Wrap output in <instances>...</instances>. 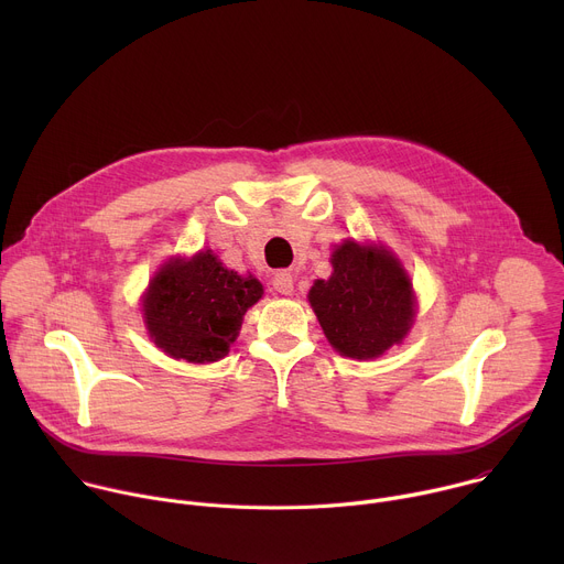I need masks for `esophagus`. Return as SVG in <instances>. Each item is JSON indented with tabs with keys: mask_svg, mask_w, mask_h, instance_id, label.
Returning <instances> with one entry per match:
<instances>
[{
	"mask_svg": "<svg viewBox=\"0 0 564 564\" xmlns=\"http://www.w3.org/2000/svg\"><path fill=\"white\" fill-rule=\"evenodd\" d=\"M274 290L281 292V294H292L294 292V279L290 272H279L274 274V281H272Z\"/></svg>",
	"mask_w": 564,
	"mask_h": 564,
	"instance_id": "1",
	"label": "esophagus"
}]
</instances>
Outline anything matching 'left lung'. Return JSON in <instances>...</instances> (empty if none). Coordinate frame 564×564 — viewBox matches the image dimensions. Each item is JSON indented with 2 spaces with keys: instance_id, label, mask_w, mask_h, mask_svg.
Segmentation results:
<instances>
[{
  "instance_id": "obj_1",
  "label": "left lung",
  "mask_w": 564,
  "mask_h": 564,
  "mask_svg": "<svg viewBox=\"0 0 564 564\" xmlns=\"http://www.w3.org/2000/svg\"><path fill=\"white\" fill-rule=\"evenodd\" d=\"M333 276L316 281L310 303L335 350L375 359L406 337L413 324V290L399 261L381 248L346 240L333 254Z\"/></svg>"
}]
</instances>
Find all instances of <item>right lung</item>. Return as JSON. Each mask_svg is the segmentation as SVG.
Returning <instances> with one entry per match:
<instances>
[{"label":"right lung","instance_id":"obj_1","mask_svg":"<svg viewBox=\"0 0 564 564\" xmlns=\"http://www.w3.org/2000/svg\"><path fill=\"white\" fill-rule=\"evenodd\" d=\"M263 296L250 274L225 270L207 250L189 261H170L144 296V321L158 348L170 357L209 364L229 352L243 314Z\"/></svg>","mask_w":564,"mask_h":564}]
</instances>
